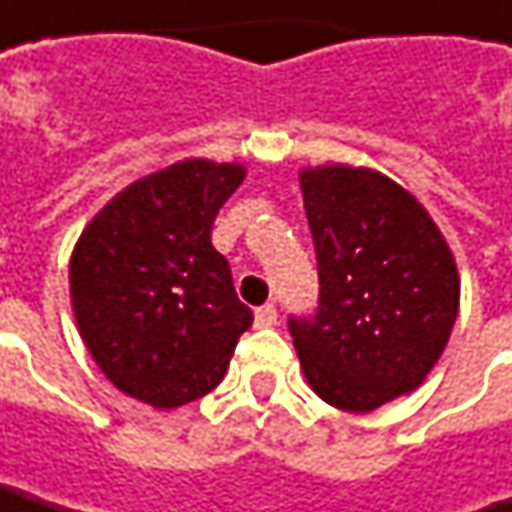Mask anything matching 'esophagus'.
<instances>
[{
	"label": "esophagus",
	"mask_w": 512,
	"mask_h": 512,
	"mask_svg": "<svg viewBox=\"0 0 512 512\" xmlns=\"http://www.w3.org/2000/svg\"><path fill=\"white\" fill-rule=\"evenodd\" d=\"M255 319L260 328H269V325H275V322H278V310H275V304H263V307H257Z\"/></svg>",
	"instance_id": "esophagus-1"
}]
</instances>
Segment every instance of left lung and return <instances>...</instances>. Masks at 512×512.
<instances>
[{
    "label": "left lung",
    "mask_w": 512,
    "mask_h": 512,
    "mask_svg": "<svg viewBox=\"0 0 512 512\" xmlns=\"http://www.w3.org/2000/svg\"><path fill=\"white\" fill-rule=\"evenodd\" d=\"M319 302L290 316L304 378L322 401L369 413L416 390L451 337L460 278L451 249L404 187L363 166L304 169Z\"/></svg>",
    "instance_id": "8db88e82"
}]
</instances>
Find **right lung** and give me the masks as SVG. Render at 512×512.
Listing matches in <instances>:
<instances>
[{
  "instance_id": "obj_1",
  "label": "right lung",
  "mask_w": 512,
  "mask_h": 512,
  "mask_svg": "<svg viewBox=\"0 0 512 512\" xmlns=\"http://www.w3.org/2000/svg\"><path fill=\"white\" fill-rule=\"evenodd\" d=\"M240 163L178 161L117 193L70 257L72 313L122 393L172 410L210 393L255 313L237 299L210 228Z\"/></svg>"
}]
</instances>
